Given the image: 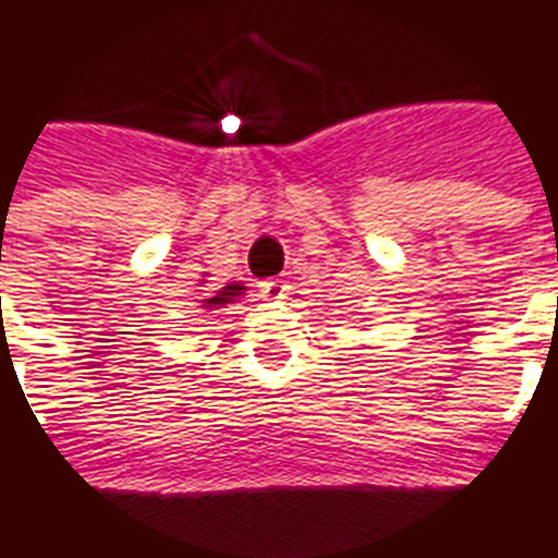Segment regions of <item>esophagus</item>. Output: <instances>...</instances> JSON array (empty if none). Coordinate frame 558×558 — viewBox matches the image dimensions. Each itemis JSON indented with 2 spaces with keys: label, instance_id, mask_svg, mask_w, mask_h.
<instances>
[{
  "label": "esophagus",
  "instance_id": "esophagus-1",
  "mask_svg": "<svg viewBox=\"0 0 558 558\" xmlns=\"http://www.w3.org/2000/svg\"><path fill=\"white\" fill-rule=\"evenodd\" d=\"M260 292L263 298H287L289 287L280 278H269V280H260Z\"/></svg>",
  "mask_w": 558,
  "mask_h": 558
}]
</instances>
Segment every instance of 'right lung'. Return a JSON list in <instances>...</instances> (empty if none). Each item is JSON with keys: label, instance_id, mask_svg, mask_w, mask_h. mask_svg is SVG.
Instances as JSON below:
<instances>
[{"label": "right lung", "instance_id": "1", "mask_svg": "<svg viewBox=\"0 0 558 558\" xmlns=\"http://www.w3.org/2000/svg\"><path fill=\"white\" fill-rule=\"evenodd\" d=\"M236 295H242L240 283H233V287H225L222 292H219V295L207 298L204 304H207V307H219V304H228V301H233V298H236Z\"/></svg>", "mask_w": 558, "mask_h": 558}]
</instances>
